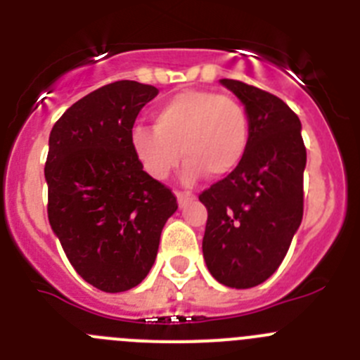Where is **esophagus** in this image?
<instances>
[{"label": "esophagus", "mask_w": 360, "mask_h": 360, "mask_svg": "<svg viewBox=\"0 0 360 360\" xmlns=\"http://www.w3.org/2000/svg\"><path fill=\"white\" fill-rule=\"evenodd\" d=\"M176 198L178 205H180V207H186L191 200H195V195H193V193H186V191H176Z\"/></svg>", "instance_id": "34e87169"}]
</instances>
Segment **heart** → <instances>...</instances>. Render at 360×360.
Wrapping results in <instances>:
<instances>
[{"instance_id": "obj_1", "label": "heart", "mask_w": 360, "mask_h": 360, "mask_svg": "<svg viewBox=\"0 0 360 360\" xmlns=\"http://www.w3.org/2000/svg\"><path fill=\"white\" fill-rule=\"evenodd\" d=\"M155 128L135 126L131 149L146 173L165 180L182 160L184 176L224 178L243 162L250 142V120L231 95L187 90L173 95L153 113Z\"/></svg>"}]
</instances>
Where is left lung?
I'll return each instance as SVG.
<instances>
[{
	"label": "left lung",
	"instance_id": "1",
	"mask_svg": "<svg viewBox=\"0 0 360 360\" xmlns=\"http://www.w3.org/2000/svg\"><path fill=\"white\" fill-rule=\"evenodd\" d=\"M221 84L245 104L250 142L236 169L200 193L202 250L216 281L250 288L278 270L301 225L307 148L301 120L281 98L234 79Z\"/></svg>",
	"mask_w": 360,
	"mask_h": 360
}]
</instances>
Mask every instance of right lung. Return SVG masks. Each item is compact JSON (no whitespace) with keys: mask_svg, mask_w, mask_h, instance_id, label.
Wrapping results in <instances>:
<instances>
[{"mask_svg":"<svg viewBox=\"0 0 360 360\" xmlns=\"http://www.w3.org/2000/svg\"><path fill=\"white\" fill-rule=\"evenodd\" d=\"M157 95L151 84L111 82L72 104L50 131L49 221L77 274L103 292L129 290L148 276L178 209L129 142L139 111Z\"/></svg>","mask_w":360,"mask_h":360,"instance_id":"right-lung-1","label":"right lung"}]
</instances>
